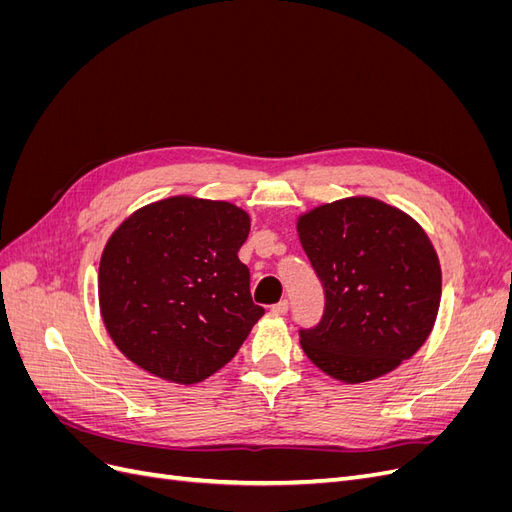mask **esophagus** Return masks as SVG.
Listing matches in <instances>:
<instances>
[{"label": "esophagus", "instance_id": "obj_1", "mask_svg": "<svg viewBox=\"0 0 512 512\" xmlns=\"http://www.w3.org/2000/svg\"><path fill=\"white\" fill-rule=\"evenodd\" d=\"M271 312H275V314H286V312H288V301H286V299H282L280 303L271 305Z\"/></svg>", "mask_w": 512, "mask_h": 512}]
</instances>
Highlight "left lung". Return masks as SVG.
<instances>
[{"instance_id":"left-lung-1","label":"left lung","mask_w":512,"mask_h":512,"mask_svg":"<svg viewBox=\"0 0 512 512\" xmlns=\"http://www.w3.org/2000/svg\"><path fill=\"white\" fill-rule=\"evenodd\" d=\"M297 230L324 288L320 322L299 329L309 361L354 384L410 359L429 337L442 297L438 254L425 230L367 196L316 207Z\"/></svg>"}]
</instances>
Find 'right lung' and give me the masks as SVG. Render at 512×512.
I'll list each match as a JSON object with an SVG mask.
<instances>
[{
    "label": "right lung",
    "instance_id": "1",
    "mask_svg": "<svg viewBox=\"0 0 512 512\" xmlns=\"http://www.w3.org/2000/svg\"><path fill=\"white\" fill-rule=\"evenodd\" d=\"M250 215L224 200L173 196L132 213L98 273L108 335L149 374L194 384L237 354L265 309L237 252Z\"/></svg>",
    "mask_w": 512,
    "mask_h": 512
}]
</instances>
